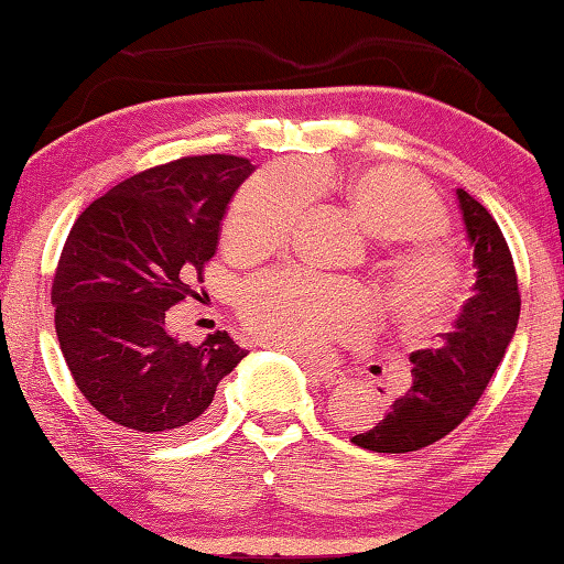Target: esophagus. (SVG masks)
<instances>
[{
    "instance_id": "34e87169",
    "label": "esophagus",
    "mask_w": 564,
    "mask_h": 564,
    "mask_svg": "<svg viewBox=\"0 0 564 564\" xmlns=\"http://www.w3.org/2000/svg\"><path fill=\"white\" fill-rule=\"evenodd\" d=\"M303 366H305V373H308L313 380H316V383L326 386V388H330V386H340L343 380H346V376H343V370L328 366V362L303 360Z\"/></svg>"
}]
</instances>
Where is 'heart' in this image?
<instances>
[{
	"label": "heart",
	"instance_id": "obj_1",
	"mask_svg": "<svg viewBox=\"0 0 564 564\" xmlns=\"http://www.w3.org/2000/svg\"><path fill=\"white\" fill-rule=\"evenodd\" d=\"M348 198L356 216L378 238L423 241L445 228L441 202L423 181L398 169H370L352 181ZM308 184L275 169L238 188L224 221V241L236 251H269L281 246L299 221ZM460 269L441 246L413 243L390 261L388 291L400 323L415 333H435L451 313ZM241 316L275 348L318 352L338 338L366 333L380 303L366 285L285 269L256 275L241 289Z\"/></svg>",
	"mask_w": 564,
	"mask_h": 564
}]
</instances>
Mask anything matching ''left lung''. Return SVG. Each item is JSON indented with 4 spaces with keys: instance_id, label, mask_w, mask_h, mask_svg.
<instances>
[{
    "instance_id": "8db88e82",
    "label": "left lung",
    "mask_w": 564,
    "mask_h": 564,
    "mask_svg": "<svg viewBox=\"0 0 564 564\" xmlns=\"http://www.w3.org/2000/svg\"><path fill=\"white\" fill-rule=\"evenodd\" d=\"M475 285L451 333L437 348L410 352L413 383L390 403L383 420L350 441L373 453H413L455 431L488 388L520 318L512 253L488 208L457 188Z\"/></svg>"
}]
</instances>
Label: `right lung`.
Masks as SVG:
<instances>
[{
  "mask_svg": "<svg viewBox=\"0 0 564 564\" xmlns=\"http://www.w3.org/2000/svg\"><path fill=\"white\" fill-rule=\"evenodd\" d=\"M241 156H184L121 181L76 218L52 283L54 326L82 395L137 433L188 427L246 356L226 330L202 346L166 330L198 295L226 206L251 176Z\"/></svg>",
  "mask_w": 564,
  "mask_h": 564,
  "instance_id": "right-lung-1",
  "label": "right lung"
}]
</instances>
